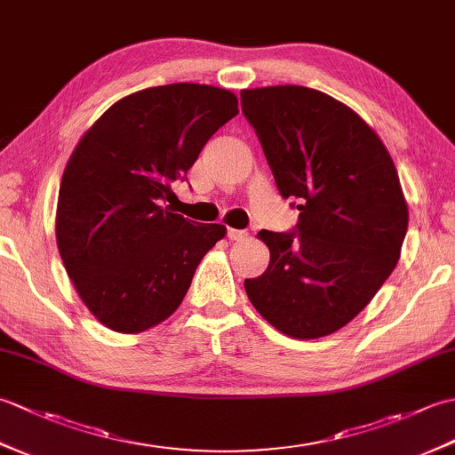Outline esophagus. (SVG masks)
I'll return each instance as SVG.
<instances>
[{
    "mask_svg": "<svg viewBox=\"0 0 455 455\" xmlns=\"http://www.w3.org/2000/svg\"><path fill=\"white\" fill-rule=\"evenodd\" d=\"M227 236L230 240H235V243H240V240H244L248 236L246 230H238V228H228L227 230Z\"/></svg>",
    "mask_w": 455,
    "mask_h": 455,
    "instance_id": "34e87169",
    "label": "esophagus"
}]
</instances>
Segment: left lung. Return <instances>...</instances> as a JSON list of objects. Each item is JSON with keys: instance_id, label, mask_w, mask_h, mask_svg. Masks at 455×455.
<instances>
[{"instance_id": "1", "label": "left lung", "mask_w": 455, "mask_h": 455, "mask_svg": "<svg viewBox=\"0 0 455 455\" xmlns=\"http://www.w3.org/2000/svg\"><path fill=\"white\" fill-rule=\"evenodd\" d=\"M295 233L259 230L267 269L244 279L256 311L285 336L315 340L362 313L397 266L409 205L389 150L347 105L303 85L240 92Z\"/></svg>"}]
</instances>
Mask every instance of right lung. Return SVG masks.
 Masks as SVG:
<instances>
[{"mask_svg":"<svg viewBox=\"0 0 455 455\" xmlns=\"http://www.w3.org/2000/svg\"><path fill=\"white\" fill-rule=\"evenodd\" d=\"M238 115L233 92L170 84L113 103L68 160L56 244L84 305L109 331L139 334L176 313L222 225L172 212V183Z\"/></svg>","mask_w":455,"mask_h":455,"instance_id":"add662e5","label":"right lung"}]
</instances>
